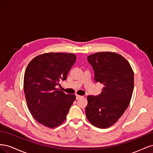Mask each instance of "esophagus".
Listing matches in <instances>:
<instances>
[{"mask_svg":"<svg viewBox=\"0 0 153 153\" xmlns=\"http://www.w3.org/2000/svg\"><path fill=\"white\" fill-rule=\"evenodd\" d=\"M76 95V100H78V99H80V98H82V96H80V95H78V94H75Z\"/></svg>","mask_w":153,"mask_h":153,"instance_id":"esophagus-1","label":"esophagus"}]
</instances>
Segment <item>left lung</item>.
Instances as JSON below:
<instances>
[{"instance_id":"left-lung-1","label":"left lung","mask_w":153,"mask_h":153,"mask_svg":"<svg viewBox=\"0 0 153 153\" xmlns=\"http://www.w3.org/2000/svg\"><path fill=\"white\" fill-rule=\"evenodd\" d=\"M94 72L96 82L104 87L98 96H87V119L93 126L106 128L116 123L130 102L134 87V73L121 55L98 52L87 57Z\"/></svg>"}]
</instances>
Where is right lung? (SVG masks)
<instances>
[{
    "instance_id": "obj_1",
    "label": "right lung",
    "mask_w": 153,
    "mask_h": 153,
    "mask_svg": "<svg viewBox=\"0 0 153 153\" xmlns=\"http://www.w3.org/2000/svg\"><path fill=\"white\" fill-rule=\"evenodd\" d=\"M76 55L66 53H48L34 58L24 75V90L30 114L39 123L50 128L57 127L66 119L76 99L57 88L66 80L76 61Z\"/></svg>"
}]
</instances>
